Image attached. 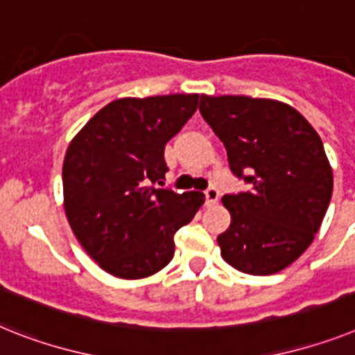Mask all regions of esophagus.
I'll return each instance as SVG.
<instances>
[{
	"instance_id": "obj_1",
	"label": "esophagus",
	"mask_w": 355,
	"mask_h": 355,
	"mask_svg": "<svg viewBox=\"0 0 355 355\" xmlns=\"http://www.w3.org/2000/svg\"><path fill=\"white\" fill-rule=\"evenodd\" d=\"M205 199H207V205H216L219 201V190L214 189V187H210L207 192H205Z\"/></svg>"
}]
</instances>
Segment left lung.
Returning a JSON list of instances; mask_svg holds the SVG:
<instances>
[{"label": "left lung", "mask_w": 355, "mask_h": 355, "mask_svg": "<svg viewBox=\"0 0 355 355\" xmlns=\"http://www.w3.org/2000/svg\"><path fill=\"white\" fill-rule=\"evenodd\" d=\"M199 112L250 190L223 196L230 227L218 236L236 270L270 276L297 259L323 223L332 166L314 127L290 105L248 96H205Z\"/></svg>", "instance_id": "obj_1"}]
</instances>
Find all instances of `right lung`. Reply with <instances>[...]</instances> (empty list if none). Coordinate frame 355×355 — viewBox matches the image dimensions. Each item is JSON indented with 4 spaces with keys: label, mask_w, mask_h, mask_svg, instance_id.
I'll use <instances>...</instances> for the list:
<instances>
[{
    "label": "right lung",
    "mask_w": 355,
    "mask_h": 355,
    "mask_svg": "<svg viewBox=\"0 0 355 355\" xmlns=\"http://www.w3.org/2000/svg\"><path fill=\"white\" fill-rule=\"evenodd\" d=\"M198 94L121 98L87 121L67 148L63 205L85 252L105 272L141 279L174 257V234L205 203L148 183L165 180V145L192 118Z\"/></svg>",
    "instance_id": "right-lung-1"
}]
</instances>
